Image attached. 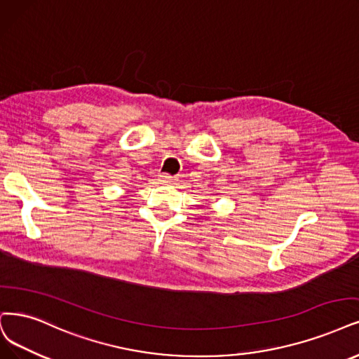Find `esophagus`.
Segmentation results:
<instances>
[{"mask_svg":"<svg viewBox=\"0 0 359 359\" xmlns=\"http://www.w3.org/2000/svg\"><path fill=\"white\" fill-rule=\"evenodd\" d=\"M177 179L175 176H170V175H161L159 176V182H161L163 184H171L172 182H176Z\"/></svg>","mask_w":359,"mask_h":359,"instance_id":"esophagus-1","label":"esophagus"}]
</instances>
